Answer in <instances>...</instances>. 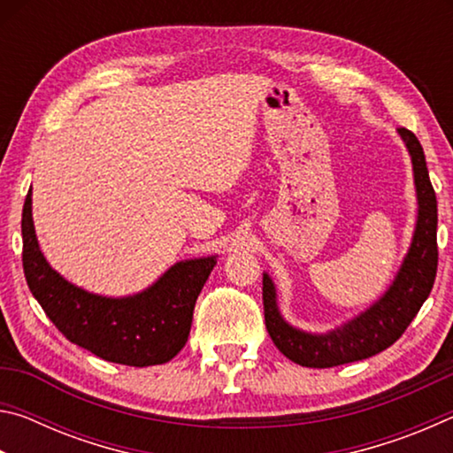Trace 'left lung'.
<instances>
[{
  "label": "left lung",
  "instance_id": "1",
  "mask_svg": "<svg viewBox=\"0 0 453 453\" xmlns=\"http://www.w3.org/2000/svg\"><path fill=\"white\" fill-rule=\"evenodd\" d=\"M397 134L411 157L418 218L408 254L386 294L346 324L326 334H311L283 319L278 308V291L270 275L264 273L267 334L275 348L294 364L334 367L380 354L400 340L434 288L435 272H438V202L418 137L405 127L397 129Z\"/></svg>",
  "mask_w": 453,
  "mask_h": 453
}]
</instances>
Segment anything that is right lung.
<instances>
[{
	"label": "right lung",
	"instance_id": "right-lung-1",
	"mask_svg": "<svg viewBox=\"0 0 453 453\" xmlns=\"http://www.w3.org/2000/svg\"><path fill=\"white\" fill-rule=\"evenodd\" d=\"M24 273L29 291L56 327L75 346L105 362L157 365L186 346L196 300L218 256L183 259L134 296L107 297L78 288L43 257L32 218V189L21 213Z\"/></svg>",
	"mask_w": 453,
	"mask_h": 453
}]
</instances>
